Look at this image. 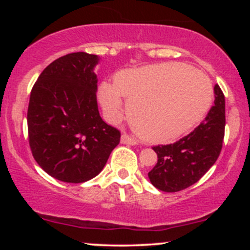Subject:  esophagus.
I'll return each mask as SVG.
<instances>
[{
  "mask_svg": "<svg viewBox=\"0 0 250 250\" xmlns=\"http://www.w3.org/2000/svg\"><path fill=\"white\" fill-rule=\"evenodd\" d=\"M121 143H123V145L135 146V145H137V141H136V139H134L133 136H129L128 134H123L121 136Z\"/></svg>",
  "mask_w": 250,
  "mask_h": 250,
  "instance_id": "34e87169",
  "label": "esophagus"
}]
</instances>
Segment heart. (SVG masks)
Instances as JSON below:
<instances>
[{"label":"heart","mask_w":250,"mask_h":250,"mask_svg":"<svg viewBox=\"0 0 250 250\" xmlns=\"http://www.w3.org/2000/svg\"><path fill=\"white\" fill-rule=\"evenodd\" d=\"M100 101L113 121L129 103V119L139 136L168 142L190 130L207 114L213 87L201 71L177 62L120 71L115 83L100 85Z\"/></svg>","instance_id":"1"}]
</instances>
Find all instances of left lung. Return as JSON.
Listing matches in <instances>:
<instances>
[{"label": "left lung", "mask_w": 250, "mask_h": 250, "mask_svg": "<svg viewBox=\"0 0 250 250\" xmlns=\"http://www.w3.org/2000/svg\"><path fill=\"white\" fill-rule=\"evenodd\" d=\"M215 101L206 119L187 136L171 145L155 146L156 166L148 173L155 188L167 193L183 190L196 183L216 162L225 137V95L214 87Z\"/></svg>", "instance_id": "left-lung-1"}]
</instances>
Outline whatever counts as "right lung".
<instances>
[{
	"label": "right lung",
	"mask_w": 250,
	"mask_h": 250,
	"mask_svg": "<svg viewBox=\"0 0 250 250\" xmlns=\"http://www.w3.org/2000/svg\"><path fill=\"white\" fill-rule=\"evenodd\" d=\"M99 56L71 53L51 62L34 84L28 136L34 159L54 179L82 183L101 173L121 133L97 108Z\"/></svg>",
	"instance_id": "obj_1"
}]
</instances>
